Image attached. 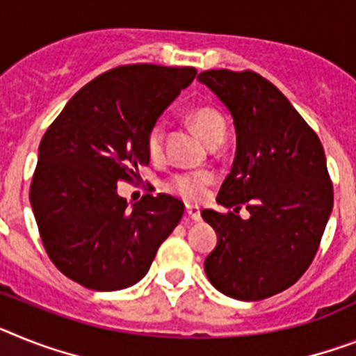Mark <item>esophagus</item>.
Wrapping results in <instances>:
<instances>
[{
	"instance_id": "obj_1",
	"label": "esophagus",
	"mask_w": 356,
	"mask_h": 356,
	"mask_svg": "<svg viewBox=\"0 0 356 356\" xmlns=\"http://www.w3.org/2000/svg\"><path fill=\"white\" fill-rule=\"evenodd\" d=\"M186 217L193 222H199L201 220V210L197 206H186Z\"/></svg>"
}]
</instances>
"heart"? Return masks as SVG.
Instances as JSON below:
<instances>
[{"label":"heart","mask_w":356,"mask_h":356,"mask_svg":"<svg viewBox=\"0 0 356 356\" xmlns=\"http://www.w3.org/2000/svg\"><path fill=\"white\" fill-rule=\"evenodd\" d=\"M188 121L192 122L199 136L210 146L226 136V121L219 110H215L213 106H195L188 112ZM164 139H166L164 124L161 121L154 122L146 136V150L154 159L163 155ZM211 183H213V175L208 172H183L172 175L164 183V188L184 201L195 202L204 197Z\"/></svg>","instance_id":"b5f03b06"}]
</instances>
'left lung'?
<instances>
[{
  "instance_id": "left-lung-1",
  "label": "left lung",
  "mask_w": 356,
  "mask_h": 356,
  "mask_svg": "<svg viewBox=\"0 0 356 356\" xmlns=\"http://www.w3.org/2000/svg\"><path fill=\"white\" fill-rule=\"evenodd\" d=\"M237 132L234 166L217 202L202 211L219 235L206 277L220 293L262 300L293 286L309 268L333 210L322 143L286 95L253 70H204ZM246 207L250 219L238 211Z\"/></svg>"
}]
</instances>
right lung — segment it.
I'll use <instances>...</instances> for the list:
<instances>
[{"instance_id": "right-lung-1", "label": "right lung", "mask_w": 356, "mask_h": 356, "mask_svg": "<svg viewBox=\"0 0 356 356\" xmlns=\"http://www.w3.org/2000/svg\"><path fill=\"white\" fill-rule=\"evenodd\" d=\"M195 76L193 67H115L86 83L44 132L31 204L50 261L77 284L115 291L139 282L183 217V202L164 193L128 208L118 183L150 163L148 130Z\"/></svg>"}]
</instances>
